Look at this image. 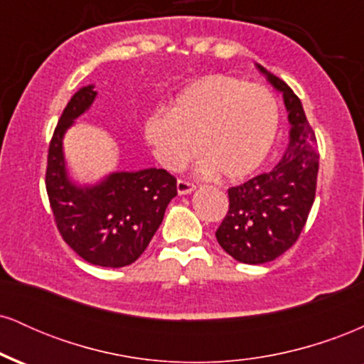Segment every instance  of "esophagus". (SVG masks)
I'll list each match as a JSON object with an SVG mask.
<instances>
[{
	"instance_id": "obj_1",
	"label": "esophagus",
	"mask_w": 364,
	"mask_h": 364,
	"mask_svg": "<svg viewBox=\"0 0 364 364\" xmlns=\"http://www.w3.org/2000/svg\"><path fill=\"white\" fill-rule=\"evenodd\" d=\"M176 188H178V193L179 195H188V193H191V191H195L193 183L185 181V179H178Z\"/></svg>"
}]
</instances>
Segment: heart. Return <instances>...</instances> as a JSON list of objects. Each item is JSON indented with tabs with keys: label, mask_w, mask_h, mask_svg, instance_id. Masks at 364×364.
<instances>
[{
	"label": "heart",
	"mask_w": 364,
	"mask_h": 364,
	"mask_svg": "<svg viewBox=\"0 0 364 364\" xmlns=\"http://www.w3.org/2000/svg\"><path fill=\"white\" fill-rule=\"evenodd\" d=\"M279 128V104L267 87L231 75H207L179 90L168 111L144 121V139L162 168L178 171L196 150L200 169L243 179L269 156Z\"/></svg>",
	"instance_id": "heart-1"
}]
</instances>
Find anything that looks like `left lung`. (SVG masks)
Masks as SVG:
<instances>
[{
    "label": "left lung",
    "mask_w": 364,
    "mask_h": 364,
    "mask_svg": "<svg viewBox=\"0 0 364 364\" xmlns=\"http://www.w3.org/2000/svg\"><path fill=\"white\" fill-rule=\"evenodd\" d=\"M284 97L289 144L279 164L228 190L229 210L215 237L225 253L258 265L286 253L301 235L315 202L318 147L298 95L286 82L255 65Z\"/></svg>",
    "instance_id": "obj_1"
}]
</instances>
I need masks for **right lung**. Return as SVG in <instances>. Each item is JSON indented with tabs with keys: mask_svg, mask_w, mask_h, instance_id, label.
Returning <instances> with one entry per match:
<instances>
[{
	"mask_svg": "<svg viewBox=\"0 0 364 364\" xmlns=\"http://www.w3.org/2000/svg\"><path fill=\"white\" fill-rule=\"evenodd\" d=\"M95 97L94 85H85L66 104L49 144L46 190L66 245L92 265L118 269L145 252L178 190L176 179L156 168L116 171L94 185L73 181L63 139Z\"/></svg>",
	"mask_w": 364,
	"mask_h": 364,
	"instance_id": "1",
	"label": "right lung"
}]
</instances>
